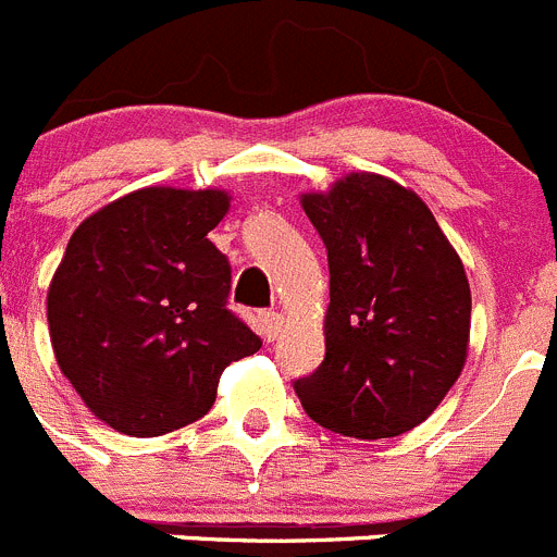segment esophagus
<instances>
[{
  "label": "esophagus",
  "instance_id": "esophagus-1",
  "mask_svg": "<svg viewBox=\"0 0 557 557\" xmlns=\"http://www.w3.org/2000/svg\"><path fill=\"white\" fill-rule=\"evenodd\" d=\"M259 326H262V337L268 339V343H273V339L282 334L284 318L278 312H262L259 314Z\"/></svg>",
  "mask_w": 557,
  "mask_h": 557
}]
</instances>
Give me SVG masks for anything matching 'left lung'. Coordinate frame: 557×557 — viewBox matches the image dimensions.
I'll return each instance as SVG.
<instances>
[{
	"mask_svg": "<svg viewBox=\"0 0 557 557\" xmlns=\"http://www.w3.org/2000/svg\"><path fill=\"white\" fill-rule=\"evenodd\" d=\"M329 256L326 357L295 393L314 424L396 437L432 416L469 351L471 289L460 256L416 191L351 172L304 195Z\"/></svg>",
	"mask_w": 557,
	"mask_h": 557,
	"instance_id": "1",
	"label": "left lung"
}]
</instances>
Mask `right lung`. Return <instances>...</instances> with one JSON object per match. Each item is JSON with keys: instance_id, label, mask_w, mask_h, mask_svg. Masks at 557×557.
I'll return each instance as SVG.
<instances>
[{"instance_id": "add662e5", "label": "right lung", "mask_w": 557, "mask_h": 557, "mask_svg": "<svg viewBox=\"0 0 557 557\" xmlns=\"http://www.w3.org/2000/svg\"><path fill=\"white\" fill-rule=\"evenodd\" d=\"M220 189L150 186L77 225L47 295L52 351L100 421L156 437L203 418L225 366L262 339L228 309L231 264L209 231Z\"/></svg>"}]
</instances>
